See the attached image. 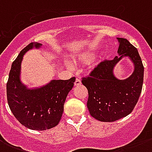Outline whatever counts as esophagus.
I'll return each instance as SVG.
<instances>
[{
    "mask_svg": "<svg viewBox=\"0 0 152 152\" xmlns=\"http://www.w3.org/2000/svg\"><path fill=\"white\" fill-rule=\"evenodd\" d=\"M75 86H78V85H80L81 84V80L80 79L76 78V81H75V83H74Z\"/></svg>",
    "mask_w": 152,
    "mask_h": 152,
    "instance_id": "esophagus-1",
    "label": "esophagus"
}]
</instances>
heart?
<instances>
[{"instance_id": "heart-1", "label": "heart", "mask_w": 152, "mask_h": 152, "mask_svg": "<svg viewBox=\"0 0 152 152\" xmlns=\"http://www.w3.org/2000/svg\"><path fill=\"white\" fill-rule=\"evenodd\" d=\"M91 57H92V54H91V53H85L83 56H81L80 60L83 62H88L91 59Z\"/></svg>"}]
</instances>
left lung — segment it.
I'll list each match as a JSON object with an SVG mask.
<instances>
[{"label": "left lung", "mask_w": 152, "mask_h": 152, "mask_svg": "<svg viewBox=\"0 0 152 152\" xmlns=\"http://www.w3.org/2000/svg\"><path fill=\"white\" fill-rule=\"evenodd\" d=\"M118 39L120 42L118 53L121 56L104 60L88 76L82 77V83L88 91L89 113L94 118L105 122L119 120L133 110L144 81V65L137 49L126 39ZM123 56L131 58L135 70L132 76L121 81L113 76V69Z\"/></svg>", "instance_id": "8db88e82"}]
</instances>
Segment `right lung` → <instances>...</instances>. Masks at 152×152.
I'll list each match as a JSON object with an SVG mask.
<instances>
[{"label": "right lung", "instance_id": "obj_1", "mask_svg": "<svg viewBox=\"0 0 152 152\" xmlns=\"http://www.w3.org/2000/svg\"><path fill=\"white\" fill-rule=\"evenodd\" d=\"M30 43L20 51L12 62L6 85L7 100L12 113L21 125L33 130H46L58 125L64 111V104L72 90L76 77L69 80H52L39 89L28 90L20 80V64L23 56L33 46Z\"/></svg>", "mask_w": 152, "mask_h": 152}]
</instances>
